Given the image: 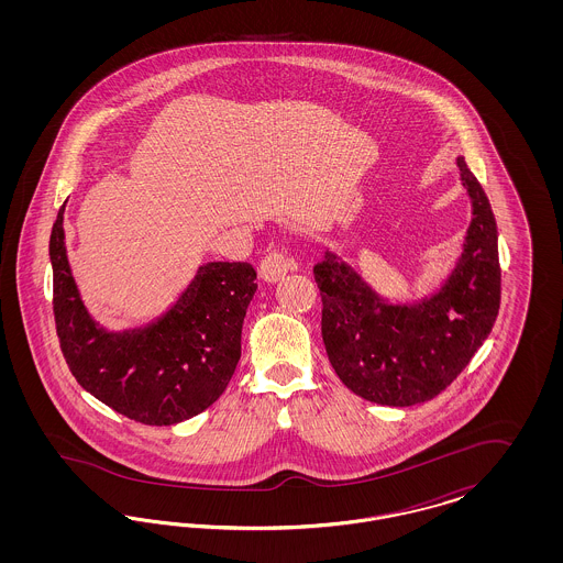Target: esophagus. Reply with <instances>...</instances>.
I'll list each match as a JSON object with an SVG mask.
<instances>
[{
  "mask_svg": "<svg viewBox=\"0 0 563 563\" xmlns=\"http://www.w3.org/2000/svg\"><path fill=\"white\" fill-rule=\"evenodd\" d=\"M291 269H295V262L287 257L283 251H269L268 255L260 264V276L266 283H278L283 280Z\"/></svg>",
  "mask_w": 563,
  "mask_h": 563,
  "instance_id": "obj_1",
  "label": "esophagus"
}]
</instances>
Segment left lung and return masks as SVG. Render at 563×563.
Segmentation results:
<instances>
[{
    "label": "left lung",
    "instance_id": "8db88e82",
    "mask_svg": "<svg viewBox=\"0 0 563 563\" xmlns=\"http://www.w3.org/2000/svg\"><path fill=\"white\" fill-rule=\"evenodd\" d=\"M473 221L460 264L437 295L390 306L333 253L314 266L322 342L350 390L367 401L409 407L443 393L489 335L500 308L498 230L482 184L457 156Z\"/></svg>",
    "mask_w": 563,
    "mask_h": 563
}]
</instances>
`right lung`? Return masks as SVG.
Wrapping results in <instances>:
<instances>
[{
	"label": "right lung",
	"mask_w": 563,
	"mask_h": 563,
	"mask_svg": "<svg viewBox=\"0 0 563 563\" xmlns=\"http://www.w3.org/2000/svg\"><path fill=\"white\" fill-rule=\"evenodd\" d=\"M63 207L51 234L53 312L60 352L78 384L150 427H170L211 407L241 358L242 321L257 289L253 266L207 264L164 319L122 335L106 333L90 321L71 278Z\"/></svg>",
	"instance_id": "right-lung-1"
}]
</instances>
